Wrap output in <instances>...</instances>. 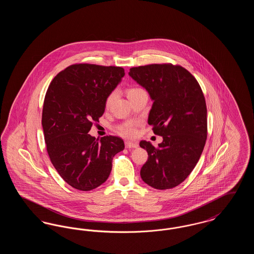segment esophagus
I'll return each mask as SVG.
<instances>
[{
  "mask_svg": "<svg viewBox=\"0 0 254 254\" xmlns=\"http://www.w3.org/2000/svg\"><path fill=\"white\" fill-rule=\"evenodd\" d=\"M139 145L136 142H126V147L127 148H136Z\"/></svg>",
  "mask_w": 254,
  "mask_h": 254,
  "instance_id": "obj_1",
  "label": "esophagus"
}]
</instances>
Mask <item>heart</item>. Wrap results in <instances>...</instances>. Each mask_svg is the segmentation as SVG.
I'll return each instance as SVG.
<instances>
[{"mask_svg": "<svg viewBox=\"0 0 254 254\" xmlns=\"http://www.w3.org/2000/svg\"><path fill=\"white\" fill-rule=\"evenodd\" d=\"M141 92H144V90L141 89V88H138V87H131V88L127 89V98H130V97L134 96V95H136V94H139V93H141ZM114 96H115V94H114V93H111V94L108 97L107 103H106V106H107V107H109V105L111 104L112 100L114 99ZM120 132H121L123 135H125V136H133L136 131H135V128L133 127V126H131V125H127V126L122 127L121 129H120Z\"/></svg>", "mask_w": 254, "mask_h": 254, "instance_id": "obj_1", "label": "heart"}]
</instances>
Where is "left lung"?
<instances>
[{
	"label": "left lung",
	"instance_id": "1",
	"mask_svg": "<svg viewBox=\"0 0 254 254\" xmlns=\"http://www.w3.org/2000/svg\"><path fill=\"white\" fill-rule=\"evenodd\" d=\"M128 75L153 102L147 123L163 137L157 147L141 141L148 158L140 174L156 190H169L193 170L206 140V106L198 82L180 65L148 64L131 67Z\"/></svg>",
	"mask_w": 254,
	"mask_h": 254
}]
</instances>
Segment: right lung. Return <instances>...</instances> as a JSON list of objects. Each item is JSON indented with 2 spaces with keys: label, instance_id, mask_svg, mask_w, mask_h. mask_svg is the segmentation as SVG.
Here are the masks:
<instances>
[{
  "label": "right lung",
  "instance_id": "add662e5",
  "mask_svg": "<svg viewBox=\"0 0 254 254\" xmlns=\"http://www.w3.org/2000/svg\"><path fill=\"white\" fill-rule=\"evenodd\" d=\"M124 76L120 66L79 64L61 71L49 85L42 115L48 153L61 177L76 190L88 191L107 181L112 159L125 148L119 137L99 141L88 134Z\"/></svg>",
  "mask_w": 254,
  "mask_h": 254
}]
</instances>
